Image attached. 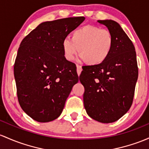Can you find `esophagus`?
<instances>
[{
	"label": "esophagus",
	"instance_id": "obj_1",
	"mask_svg": "<svg viewBox=\"0 0 149 149\" xmlns=\"http://www.w3.org/2000/svg\"><path fill=\"white\" fill-rule=\"evenodd\" d=\"M76 67H77V73H78V76H80V74H81V71H82V67L81 66H79V65H76Z\"/></svg>",
	"mask_w": 149,
	"mask_h": 149
}]
</instances>
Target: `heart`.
Here are the masks:
<instances>
[{"instance_id":"1","label":"heart","mask_w":149,"mask_h":149,"mask_svg":"<svg viewBox=\"0 0 149 149\" xmlns=\"http://www.w3.org/2000/svg\"><path fill=\"white\" fill-rule=\"evenodd\" d=\"M114 39L109 30L94 25H86L73 31L71 39H64L62 49L65 58L71 61L78 53L81 59L97 66L107 60L113 47Z\"/></svg>"}]
</instances>
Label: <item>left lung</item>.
<instances>
[{
  "label": "left lung",
  "mask_w": 149,
  "mask_h": 149,
  "mask_svg": "<svg viewBox=\"0 0 149 149\" xmlns=\"http://www.w3.org/2000/svg\"><path fill=\"white\" fill-rule=\"evenodd\" d=\"M114 39L108 58L97 66H85L79 76L84 86L83 103L91 118L112 123L121 118L133 102L138 78L136 55L133 43L117 22L98 20Z\"/></svg>",
  "instance_id": "obj_1"
}]
</instances>
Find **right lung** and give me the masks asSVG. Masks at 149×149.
Returning a JSON list of instances; mask_svg holds the SVG:
<instances>
[{
    "mask_svg": "<svg viewBox=\"0 0 149 149\" xmlns=\"http://www.w3.org/2000/svg\"><path fill=\"white\" fill-rule=\"evenodd\" d=\"M84 19L75 17L42 22L21 42L14 64L17 99L24 112L37 122L59 117L78 82L76 64L65 58L62 42Z\"/></svg>",
    "mask_w": 149,
    "mask_h": 149,
    "instance_id": "obj_1",
    "label": "right lung"
}]
</instances>
